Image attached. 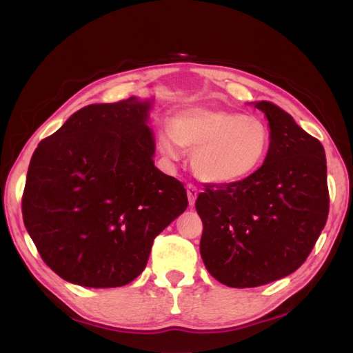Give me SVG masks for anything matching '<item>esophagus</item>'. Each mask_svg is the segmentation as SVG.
Returning a JSON list of instances; mask_svg holds the SVG:
<instances>
[{"label": "esophagus", "mask_w": 353, "mask_h": 353, "mask_svg": "<svg viewBox=\"0 0 353 353\" xmlns=\"http://www.w3.org/2000/svg\"><path fill=\"white\" fill-rule=\"evenodd\" d=\"M186 192H188V201H190V206L196 205V200L199 196V191L194 185H188L186 186Z\"/></svg>", "instance_id": "obj_1"}]
</instances>
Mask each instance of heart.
Returning <instances> with one entry per match:
<instances>
[{
    "label": "heart",
    "instance_id": "1",
    "mask_svg": "<svg viewBox=\"0 0 353 353\" xmlns=\"http://www.w3.org/2000/svg\"><path fill=\"white\" fill-rule=\"evenodd\" d=\"M157 148L179 161L192 150L191 167L201 182L232 185L254 174L270 148V130L262 119L220 108H190L167 121L157 134Z\"/></svg>",
    "mask_w": 353,
    "mask_h": 353
}]
</instances>
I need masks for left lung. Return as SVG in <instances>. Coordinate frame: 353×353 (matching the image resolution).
I'll return each mask as SVG.
<instances>
[{"mask_svg":"<svg viewBox=\"0 0 353 353\" xmlns=\"http://www.w3.org/2000/svg\"><path fill=\"white\" fill-rule=\"evenodd\" d=\"M270 127L262 167L243 182L209 186L196 209L200 254L216 281L253 288L291 274L308 258L329 212L325 148L270 101H254Z\"/></svg>","mask_w":353,"mask_h":353,"instance_id":"1","label":"left lung"}]
</instances>
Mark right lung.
<instances>
[{"instance_id":"obj_1","label":"right lung","mask_w":353,"mask_h":353,"mask_svg":"<svg viewBox=\"0 0 353 353\" xmlns=\"http://www.w3.org/2000/svg\"><path fill=\"white\" fill-rule=\"evenodd\" d=\"M153 103L89 104L34 150L22 216L62 279L89 288L132 282L154 238L188 206L182 182L154 167Z\"/></svg>"}]
</instances>
